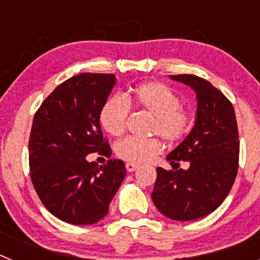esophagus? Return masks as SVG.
<instances>
[{"label": "esophagus", "mask_w": 260, "mask_h": 260, "mask_svg": "<svg viewBox=\"0 0 260 260\" xmlns=\"http://www.w3.org/2000/svg\"><path fill=\"white\" fill-rule=\"evenodd\" d=\"M138 168H139V165L135 164V162H126V169H127V172H134L137 171Z\"/></svg>", "instance_id": "34e87169"}]
</instances>
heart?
Masks as SVG:
<instances>
[{
  "mask_svg": "<svg viewBox=\"0 0 260 260\" xmlns=\"http://www.w3.org/2000/svg\"><path fill=\"white\" fill-rule=\"evenodd\" d=\"M128 100L135 107L153 116L151 133L158 134L165 141L174 143L181 141L190 128L191 116L181 107L180 98L171 87L160 82H144L130 91ZM130 105L119 95L109 96L100 109V123L108 134L122 135L127 126ZM162 151L157 138L141 139L128 137L118 142L116 153L130 162H148Z\"/></svg>",
  "mask_w": 260,
  "mask_h": 260,
  "instance_id": "obj_1",
  "label": "heart"
}]
</instances>
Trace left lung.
<instances>
[{
	"instance_id": "1",
	"label": "left lung",
	"mask_w": 260,
	"mask_h": 260,
	"mask_svg": "<svg viewBox=\"0 0 260 260\" xmlns=\"http://www.w3.org/2000/svg\"><path fill=\"white\" fill-rule=\"evenodd\" d=\"M197 93V117L189 135L167 156L173 169L157 168L151 194L156 208L177 221L201 219L219 207L231 191L238 171L240 139L233 105L219 89L191 74L169 75Z\"/></svg>"
}]
</instances>
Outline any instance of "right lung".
Instances as JSON below:
<instances>
[{
    "label": "right lung",
    "instance_id": "right-lung-1",
    "mask_svg": "<svg viewBox=\"0 0 260 260\" xmlns=\"http://www.w3.org/2000/svg\"><path fill=\"white\" fill-rule=\"evenodd\" d=\"M116 84V75H75L45 99L29 135V171L39 198L62 221L91 225L108 215L126 176L122 160L109 158L99 168L86 156L110 157L103 137L100 109Z\"/></svg>",
    "mask_w": 260,
    "mask_h": 260
}]
</instances>
